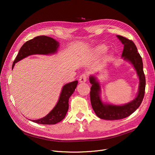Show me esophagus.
<instances>
[{"mask_svg":"<svg viewBox=\"0 0 155 155\" xmlns=\"http://www.w3.org/2000/svg\"><path fill=\"white\" fill-rule=\"evenodd\" d=\"M87 74L85 73H82V75H80V78H79V80H80V82H85L87 80Z\"/></svg>","mask_w":155,"mask_h":155,"instance_id":"esophagus-1","label":"esophagus"}]
</instances>
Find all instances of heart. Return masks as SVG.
<instances>
[{
	"instance_id": "obj_1",
	"label": "heart",
	"mask_w": 155,
	"mask_h": 155,
	"mask_svg": "<svg viewBox=\"0 0 155 155\" xmlns=\"http://www.w3.org/2000/svg\"><path fill=\"white\" fill-rule=\"evenodd\" d=\"M105 50H106V47L104 45L100 46L99 47H97V51L99 53H103L105 51Z\"/></svg>"
}]
</instances>
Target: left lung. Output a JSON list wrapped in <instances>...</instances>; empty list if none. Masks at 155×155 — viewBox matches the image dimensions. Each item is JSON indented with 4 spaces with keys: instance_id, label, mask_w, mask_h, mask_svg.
I'll return each instance as SVG.
<instances>
[{
    "instance_id": "8db88e82",
    "label": "left lung",
    "mask_w": 155,
    "mask_h": 155,
    "mask_svg": "<svg viewBox=\"0 0 155 155\" xmlns=\"http://www.w3.org/2000/svg\"><path fill=\"white\" fill-rule=\"evenodd\" d=\"M121 43L124 45V50L122 56L124 59L129 60L135 68L140 78L139 92L136 99L132 102L124 105H105L101 100L99 92L101 91L99 84L93 76L90 77V82L92 84L91 88L90 96L92 107L96 115L101 119L105 120H118L129 116L138 108L143 100L146 78L143 71L142 58L137 52V49L132 40L124 36H117Z\"/></svg>"
}]
</instances>
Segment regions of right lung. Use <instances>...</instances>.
<instances>
[{
  "mask_svg": "<svg viewBox=\"0 0 155 155\" xmlns=\"http://www.w3.org/2000/svg\"><path fill=\"white\" fill-rule=\"evenodd\" d=\"M58 45V42H57L56 40L46 36H36L28 41L21 48L14 61L12 68L15 63L31 54H48L55 53ZM77 84L78 81L76 80L64 85L59 101L54 108L45 117L32 121L41 124H55L62 120L68 110L69 98L75 91Z\"/></svg>",
  "mask_w": 155,
  "mask_h": 155,
  "instance_id": "obj_1",
  "label": "right lung"
}]
</instances>
